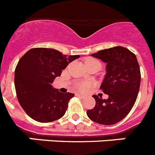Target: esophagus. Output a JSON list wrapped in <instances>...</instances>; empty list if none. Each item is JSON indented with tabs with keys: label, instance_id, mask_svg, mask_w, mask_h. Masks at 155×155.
<instances>
[{
	"label": "esophagus",
	"instance_id": "1",
	"mask_svg": "<svg viewBox=\"0 0 155 155\" xmlns=\"http://www.w3.org/2000/svg\"><path fill=\"white\" fill-rule=\"evenodd\" d=\"M76 96L79 97V98H85V96H84V95H83V94H76Z\"/></svg>",
	"mask_w": 155,
	"mask_h": 155
}]
</instances>
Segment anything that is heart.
<instances>
[{
	"label": "heart",
	"instance_id": "obj_1",
	"mask_svg": "<svg viewBox=\"0 0 155 155\" xmlns=\"http://www.w3.org/2000/svg\"><path fill=\"white\" fill-rule=\"evenodd\" d=\"M90 65H98L101 67V63L94 58H89L86 60L85 61V66H90ZM76 87L79 91H86L88 88H89V84L87 83H80L76 85Z\"/></svg>",
	"mask_w": 155,
	"mask_h": 155
}]
</instances>
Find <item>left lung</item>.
<instances>
[{
	"instance_id": "8db88e82",
	"label": "left lung",
	"mask_w": 155,
	"mask_h": 155,
	"mask_svg": "<svg viewBox=\"0 0 155 155\" xmlns=\"http://www.w3.org/2000/svg\"><path fill=\"white\" fill-rule=\"evenodd\" d=\"M91 56L107 64L100 88L109 98L92 95L96 103L87 111V115L95 123L113 125L125 118L136 102L141 77L139 64L135 54L123 46L100 50Z\"/></svg>"
}]
</instances>
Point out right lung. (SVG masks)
Wrapping results in <instances>:
<instances>
[{"mask_svg": "<svg viewBox=\"0 0 155 155\" xmlns=\"http://www.w3.org/2000/svg\"><path fill=\"white\" fill-rule=\"evenodd\" d=\"M79 55L67 57L48 48H33L19 60L15 71V86L19 104L37 122L50 123L65 114L73 93H61L51 84L69 63Z\"/></svg>", "mask_w": 155, "mask_h": 155, "instance_id": "add662e5", "label": "right lung"}]
</instances>
